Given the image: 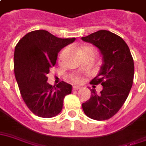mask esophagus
<instances>
[{"instance_id":"1","label":"esophagus","mask_w":146,"mask_h":146,"mask_svg":"<svg viewBox=\"0 0 146 146\" xmlns=\"http://www.w3.org/2000/svg\"><path fill=\"white\" fill-rule=\"evenodd\" d=\"M81 88L78 87V86H73V90H78V89H80Z\"/></svg>"}]
</instances>
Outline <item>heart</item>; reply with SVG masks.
<instances>
[{"label":"heart","mask_w":146,"mask_h":146,"mask_svg":"<svg viewBox=\"0 0 146 146\" xmlns=\"http://www.w3.org/2000/svg\"><path fill=\"white\" fill-rule=\"evenodd\" d=\"M84 49H85V48H84ZM72 80H73V82H76V83H79L81 82V78L79 77H73L72 78Z\"/></svg>","instance_id":"1"}]
</instances>
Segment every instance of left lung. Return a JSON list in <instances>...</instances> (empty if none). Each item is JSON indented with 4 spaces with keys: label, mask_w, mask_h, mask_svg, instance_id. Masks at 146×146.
Wrapping results in <instances>:
<instances>
[{
    "label": "left lung",
    "mask_w": 146,
    "mask_h": 146,
    "mask_svg": "<svg viewBox=\"0 0 146 146\" xmlns=\"http://www.w3.org/2000/svg\"><path fill=\"white\" fill-rule=\"evenodd\" d=\"M82 39L96 46L102 55V65L99 74L92 80L103 88L100 94L90 89V99L82 104L88 117L94 120H107L115 115L123 106L132 86L134 61L129 46L114 33L101 30Z\"/></svg>",
    "instance_id": "left-lung-1"
}]
</instances>
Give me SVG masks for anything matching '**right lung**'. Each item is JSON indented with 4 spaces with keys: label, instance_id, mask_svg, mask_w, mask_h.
Segmentation results:
<instances>
[{
    "label": "right lung",
    "instance_id": "right-lung-1",
    "mask_svg": "<svg viewBox=\"0 0 146 146\" xmlns=\"http://www.w3.org/2000/svg\"><path fill=\"white\" fill-rule=\"evenodd\" d=\"M75 38H59L44 30L27 33L18 41L14 54L15 74L23 100L33 113L41 118L58 115L72 86L61 82L49 85L47 74L56 64L58 53Z\"/></svg>",
    "mask_w": 146,
    "mask_h": 146
}]
</instances>
